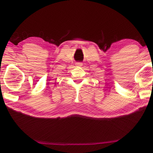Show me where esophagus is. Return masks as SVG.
Returning a JSON list of instances; mask_svg holds the SVG:
<instances>
[{"label":"esophagus","instance_id":"esophagus-1","mask_svg":"<svg viewBox=\"0 0 153 153\" xmlns=\"http://www.w3.org/2000/svg\"><path fill=\"white\" fill-rule=\"evenodd\" d=\"M75 65H76L77 66H82V62H77Z\"/></svg>","mask_w":153,"mask_h":153}]
</instances>
